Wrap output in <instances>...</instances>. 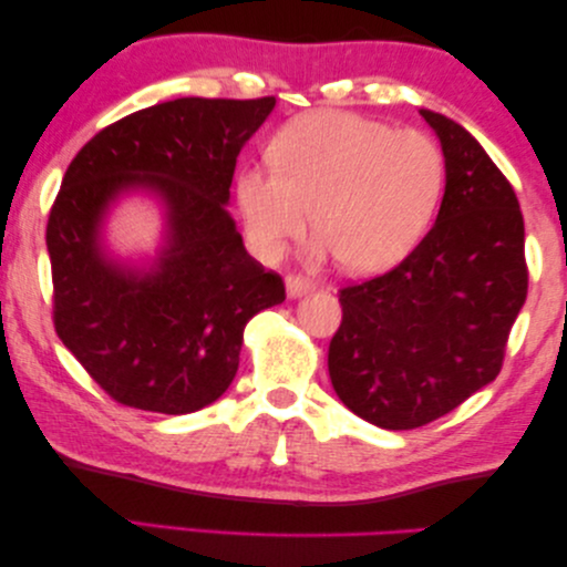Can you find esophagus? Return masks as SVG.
Segmentation results:
<instances>
[{
    "instance_id": "34e87169",
    "label": "esophagus",
    "mask_w": 567,
    "mask_h": 567,
    "mask_svg": "<svg viewBox=\"0 0 567 567\" xmlns=\"http://www.w3.org/2000/svg\"><path fill=\"white\" fill-rule=\"evenodd\" d=\"M286 291H289L291 299H296V296H303V293L313 291V284L303 276H286Z\"/></svg>"
}]
</instances>
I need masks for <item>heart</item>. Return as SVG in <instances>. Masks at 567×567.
Returning <instances> with one entry per match:
<instances>
[{"label":"heart","mask_w":567,"mask_h":567,"mask_svg":"<svg viewBox=\"0 0 567 567\" xmlns=\"http://www.w3.org/2000/svg\"><path fill=\"white\" fill-rule=\"evenodd\" d=\"M274 165L238 173L250 248L276 261L313 230L351 274H377L410 254L440 208L447 165L440 143L347 110L293 117L268 147Z\"/></svg>","instance_id":"heart-1"}]
</instances>
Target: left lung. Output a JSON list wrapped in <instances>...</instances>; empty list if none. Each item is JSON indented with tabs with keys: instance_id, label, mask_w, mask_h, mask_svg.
Here are the masks:
<instances>
[{
	"instance_id": "obj_1",
	"label": "left lung",
	"mask_w": 567,
	"mask_h": 567,
	"mask_svg": "<svg viewBox=\"0 0 567 567\" xmlns=\"http://www.w3.org/2000/svg\"><path fill=\"white\" fill-rule=\"evenodd\" d=\"M447 185L437 220L404 261L339 289L333 392L382 430H416L499 374L527 296L525 223L513 185L465 127L420 110Z\"/></svg>"
}]
</instances>
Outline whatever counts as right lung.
I'll return each mask as SVG.
<instances>
[{"label": "right lung", "mask_w": 567, "mask_h": 567, "mask_svg": "<svg viewBox=\"0 0 567 567\" xmlns=\"http://www.w3.org/2000/svg\"><path fill=\"white\" fill-rule=\"evenodd\" d=\"M276 97H181L137 110L82 145L48 220L52 321L102 392L143 412L188 414L234 382L246 323L286 299L228 216L240 147ZM130 187L169 208V246L151 272L101 254L99 223Z\"/></svg>", "instance_id": "1"}]
</instances>
